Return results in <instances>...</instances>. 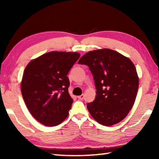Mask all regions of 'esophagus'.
<instances>
[{"instance_id": "1", "label": "esophagus", "mask_w": 159, "mask_h": 159, "mask_svg": "<svg viewBox=\"0 0 159 159\" xmlns=\"http://www.w3.org/2000/svg\"><path fill=\"white\" fill-rule=\"evenodd\" d=\"M84 97H85V95L83 94V95H81L78 96V98H79V99H83V98H84Z\"/></svg>"}]
</instances>
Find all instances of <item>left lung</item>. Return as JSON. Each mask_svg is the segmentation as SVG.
Here are the masks:
<instances>
[{
    "label": "left lung",
    "instance_id": "8db88e82",
    "mask_svg": "<svg viewBox=\"0 0 159 159\" xmlns=\"http://www.w3.org/2000/svg\"><path fill=\"white\" fill-rule=\"evenodd\" d=\"M78 63L88 65L93 75L97 95L87 108L94 119L105 126L124 119L133 108L139 87L133 61L116 51L104 48L89 51Z\"/></svg>",
    "mask_w": 159,
    "mask_h": 159
}]
</instances>
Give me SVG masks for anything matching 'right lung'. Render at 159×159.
<instances>
[{"label":"right lung","mask_w":159,"mask_h":159,"mask_svg":"<svg viewBox=\"0 0 159 159\" xmlns=\"http://www.w3.org/2000/svg\"><path fill=\"white\" fill-rule=\"evenodd\" d=\"M80 56L79 52L52 51L26 65L21 95L29 112L44 125H57L68 116L73 99L68 91L67 74Z\"/></svg>","instance_id":"obj_1"}]
</instances>
